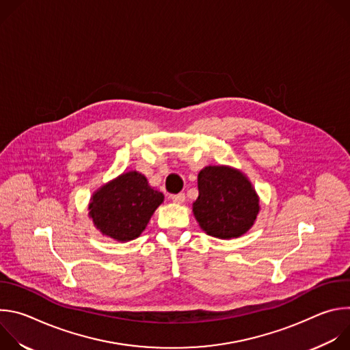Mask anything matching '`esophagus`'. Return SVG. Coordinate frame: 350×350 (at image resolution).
<instances>
[{
	"label": "esophagus",
	"instance_id": "34e87169",
	"mask_svg": "<svg viewBox=\"0 0 350 350\" xmlns=\"http://www.w3.org/2000/svg\"><path fill=\"white\" fill-rule=\"evenodd\" d=\"M170 199L174 204H184L185 202V193H183V192L181 193H174V195L170 196Z\"/></svg>",
	"mask_w": 350,
	"mask_h": 350
}]
</instances>
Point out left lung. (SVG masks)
<instances>
[{
    "label": "left lung",
    "instance_id": "1",
    "mask_svg": "<svg viewBox=\"0 0 350 350\" xmlns=\"http://www.w3.org/2000/svg\"><path fill=\"white\" fill-rule=\"evenodd\" d=\"M199 196L192 205L201 228L221 239L237 238L254 226L259 198L247 178L226 166H208L198 174Z\"/></svg>",
    "mask_w": 350,
    "mask_h": 350
}]
</instances>
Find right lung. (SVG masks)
<instances>
[{
	"label": "right lung",
	"instance_id": "add662e5",
	"mask_svg": "<svg viewBox=\"0 0 350 350\" xmlns=\"http://www.w3.org/2000/svg\"><path fill=\"white\" fill-rule=\"evenodd\" d=\"M162 202V192L149 187L141 173L129 172L92 195L88 215L103 234L130 241L145 230Z\"/></svg>",
	"mask_w": 350,
	"mask_h": 350
}]
</instances>
